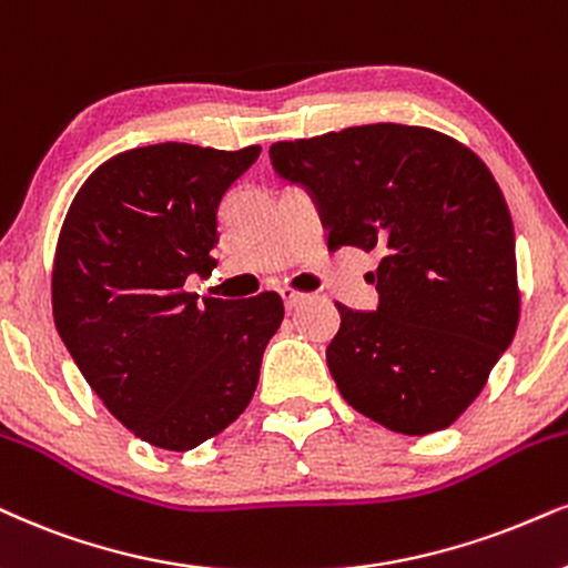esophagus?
I'll list each match as a JSON object with an SVG mask.
<instances>
[{
    "label": "esophagus",
    "instance_id": "obj_1",
    "mask_svg": "<svg viewBox=\"0 0 568 568\" xmlns=\"http://www.w3.org/2000/svg\"><path fill=\"white\" fill-rule=\"evenodd\" d=\"M282 297H284V305H286V311H295V307H300L307 300V295L305 292H300V290H290V286H284L282 290Z\"/></svg>",
    "mask_w": 568,
    "mask_h": 568
}]
</instances>
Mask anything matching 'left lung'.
Instances as JSON below:
<instances>
[{"label":"left lung","instance_id":"1","mask_svg":"<svg viewBox=\"0 0 568 568\" xmlns=\"http://www.w3.org/2000/svg\"><path fill=\"white\" fill-rule=\"evenodd\" d=\"M273 168L318 202L328 250L379 255L374 313L339 307L326 363L342 397L397 434L447 429L479 397L521 313L516 242L489 168L424 125L276 142Z\"/></svg>","mask_w":568,"mask_h":568}]
</instances>
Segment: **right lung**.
Here are the masks:
<instances>
[{
    "label": "right lung",
    "instance_id": "1",
    "mask_svg": "<svg viewBox=\"0 0 568 568\" xmlns=\"http://www.w3.org/2000/svg\"><path fill=\"white\" fill-rule=\"evenodd\" d=\"M261 146H136L83 181L52 265L60 339L113 416L144 443L192 450L255 395L263 349L284 321L276 292L247 300L184 290L210 273L226 189Z\"/></svg>",
    "mask_w": 568,
    "mask_h": 568
}]
</instances>
